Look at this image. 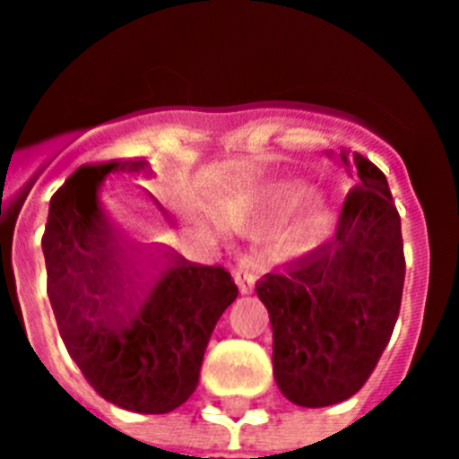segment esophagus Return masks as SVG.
Returning <instances> with one entry per match:
<instances>
[{"label":"esophagus","instance_id":"obj_1","mask_svg":"<svg viewBox=\"0 0 459 459\" xmlns=\"http://www.w3.org/2000/svg\"><path fill=\"white\" fill-rule=\"evenodd\" d=\"M258 276H260V267L247 258L239 260L233 269V278H235V282H238V288L242 294H249L251 290H254Z\"/></svg>","mask_w":459,"mask_h":459}]
</instances>
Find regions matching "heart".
<instances>
[{"instance_id": "heart-1", "label": "heart", "mask_w": 459, "mask_h": 459, "mask_svg": "<svg viewBox=\"0 0 459 459\" xmlns=\"http://www.w3.org/2000/svg\"><path fill=\"white\" fill-rule=\"evenodd\" d=\"M307 196V190L299 183H292V186H282L281 190L273 192L272 196V208L276 215H288L294 208L301 205V201ZM326 226V210H324V204L321 201H312L310 212L306 217V235L310 238H316V235L324 230Z\"/></svg>"}]
</instances>
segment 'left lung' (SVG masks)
<instances>
[{
    "label": "left lung",
    "instance_id": "1",
    "mask_svg": "<svg viewBox=\"0 0 459 459\" xmlns=\"http://www.w3.org/2000/svg\"><path fill=\"white\" fill-rule=\"evenodd\" d=\"M358 169L335 238L267 273L255 285L273 331V378L301 408L353 396L392 337L405 281L401 217L387 178L365 156L340 152Z\"/></svg>",
    "mask_w": 459,
    "mask_h": 459
}]
</instances>
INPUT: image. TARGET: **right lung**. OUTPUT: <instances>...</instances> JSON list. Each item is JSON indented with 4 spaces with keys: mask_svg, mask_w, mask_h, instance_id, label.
Listing matches in <instances>:
<instances>
[{
    "mask_svg": "<svg viewBox=\"0 0 459 459\" xmlns=\"http://www.w3.org/2000/svg\"><path fill=\"white\" fill-rule=\"evenodd\" d=\"M110 174H152V167L83 165L51 196L42 235L47 297L63 344L94 392L131 412L165 414L199 385L205 346L238 285L224 267L187 263L115 226L100 201Z\"/></svg>",
    "mask_w": 459,
    "mask_h": 459,
    "instance_id": "add662e5",
    "label": "right lung"
}]
</instances>
